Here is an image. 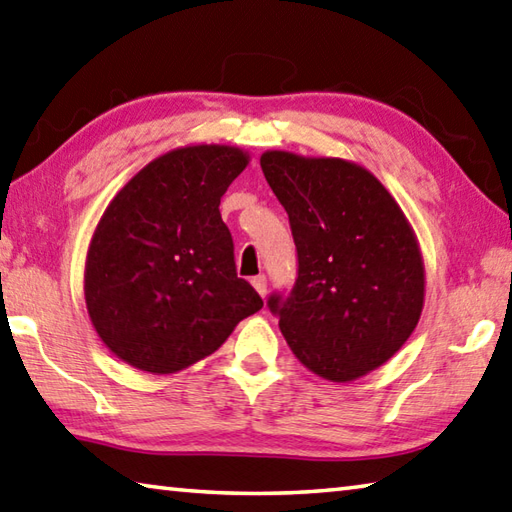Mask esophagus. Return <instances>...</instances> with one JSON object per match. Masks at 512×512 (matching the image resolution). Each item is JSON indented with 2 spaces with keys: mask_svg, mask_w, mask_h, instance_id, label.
<instances>
[{
  "mask_svg": "<svg viewBox=\"0 0 512 512\" xmlns=\"http://www.w3.org/2000/svg\"><path fill=\"white\" fill-rule=\"evenodd\" d=\"M252 285L256 287V292L265 298V294H267V278H265V274L254 276L252 278Z\"/></svg>",
  "mask_w": 512,
  "mask_h": 512,
  "instance_id": "34e87169",
  "label": "esophagus"
}]
</instances>
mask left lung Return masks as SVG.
<instances>
[{
  "label": "left lung",
  "instance_id": "left-lung-1",
  "mask_svg": "<svg viewBox=\"0 0 512 512\" xmlns=\"http://www.w3.org/2000/svg\"><path fill=\"white\" fill-rule=\"evenodd\" d=\"M285 207L298 272L269 312L296 359L323 379L354 381L401 350L423 310V260L410 223L368 169L287 151L260 156Z\"/></svg>",
  "mask_w": 512,
  "mask_h": 512
}]
</instances>
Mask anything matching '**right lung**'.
<instances>
[{
	"label": "right lung",
	"mask_w": 512,
	"mask_h": 512,
	"mask_svg": "<svg viewBox=\"0 0 512 512\" xmlns=\"http://www.w3.org/2000/svg\"><path fill=\"white\" fill-rule=\"evenodd\" d=\"M249 156L225 144L169 151L111 200L86 256L95 332L129 365L171 374L216 352L263 298L236 274L220 198Z\"/></svg>",
	"instance_id": "obj_1"
}]
</instances>
